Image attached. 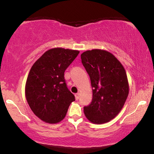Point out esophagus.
<instances>
[{"instance_id": "obj_1", "label": "esophagus", "mask_w": 154, "mask_h": 154, "mask_svg": "<svg viewBox=\"0 0 154 154\" xmlns=\"http://www.w3.org/2000/svg\"><path fill=\"white\" fill-rule=\"evenodd\" d=\"M75 99H76V100H78V99H79V93L75 94Z\"/></svg>"}]
</instances>
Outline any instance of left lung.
Wrapping results in <instances>:
<instances>
[{"mask_svg": "<svg viewBox=\"0 0 154 154\" xmlns=\"http://www.w3.org/2000/svg\"><path fill=\"white\" fill-rule=\"evenodd\" d=\"M81 58L92 88V103L84 106V114L93 124L106 123L118 116L128 96L126 71L113 54L103 49L85 51Z\"/></svg>", "mask_w": 154, "mask_h": 154, "instance_id": "8db88e82", "label": "left lung"}]
</instances>
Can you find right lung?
Returning <instances> with one entry per match:
<instances>
[{
	"mask_svg": "<svg viewBox=\"0 0 154 154\" xmlns=\"http://www.w3.org/2000/svg\"><path fill=\"white\" fill-rule=\"evenodd\" d=\"M79 51L56 48L45 51L30 69L25 96L31 110L49 124L61 122L75 96L67 88L64 71Z\"/></svg>",
	"mask_w": 154,
	"mask_h": 154,
	"instance_id": "obj_1",
	"label": "right lung"
}]
</instances>
